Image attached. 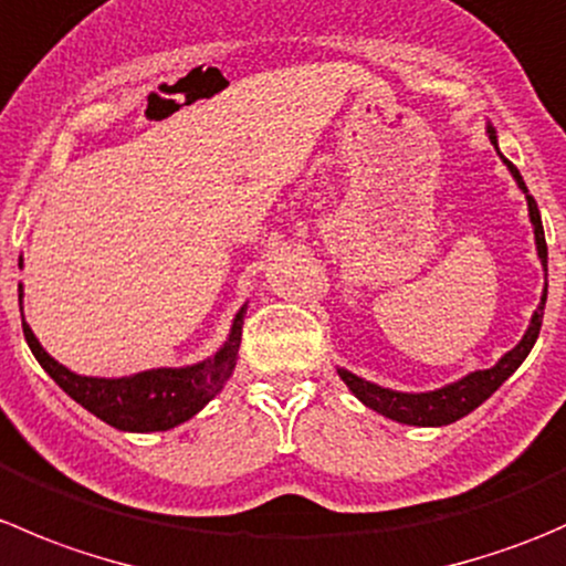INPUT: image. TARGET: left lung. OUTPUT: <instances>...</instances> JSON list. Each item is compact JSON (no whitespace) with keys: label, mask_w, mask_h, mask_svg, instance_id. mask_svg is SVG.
<instances>
[{"label":"left lung","mask_w":566,"mask_h":566,"mask_svg":"<svg viewBox=\"0 0 566 566\" xmlns=\"http://www.w3.org/2000/svg\"><path fill=\"white\" fill-rule=\"evenodd\" d=\"M488 136L493 142L495 153L501 156L499 150V134H495L493 125L488 123ZM501 161L506 164L510 175L515 177L517 188L526 193V202H528V219L531 227H534V241H536V254H539L542 268H545V290H542V298L536 312L531 315V323L523 334V339L512 347L510 353L499 358L490 369H476V373H468L465 378L454 380V384L441 386V389H432V391H394L386 389V386L373 384V380H364L358 375L347 373V369H336L339 378L345 380V386L361 399L367 408H373L375 413L386 416V419L399 421V424H410V427H443V424H452V421L462 419L468 416L471 410H476L484 399L490 397L523 361L534 347L536 336H539L542 328V315H545V301H547V243H545V230H542V216L539 208H536L534 197L528 193L526 182H523L521 172H517L515 164L510 158L501 156Z\"/></svg>","instance_id":"8db88e82"}]
</instances>
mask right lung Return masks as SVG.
I'll use <instances>...</instances> for the list:
<instances>
[{"mask_svg":"<svg viewBox=\"0 0 566 566\" xmlns=\"http://www.w3.org/2000/svg\"><path fill=\"white\" fill-rule=\"evenodd\" d=\"M19 301H24V284H19ZM243 317H247V304L232 319L224 345L205 361L188 364V367L145 369V373L125 375V378H90V375L71 373L43 350L24 315H21V325H24L27 345L40 367L82 408L112 424L114 430L164 432L197 416L216 394L224 389L238 361Z\"/></svg>","mask_w":566,"mask_h":566,"instance_id":"1","label":"right lung"}]
</instances>
